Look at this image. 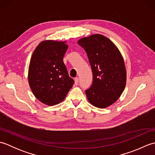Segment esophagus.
<instances>
[{"mask_svg": "<svg viewBox=\"0 0 155 155\" xmlns=\"http://www.w3.org/2000/svg\"><path fill=\"white\" fill-rule=\"evenodd\" d=\"M78 83V78L77 77V78H74V84H75L76 85H77Z\"/></svg>", "mask_w": 155, "mask_h": 155, "instance_id": "34e87169", "label": "esophagus"}]
</instances>
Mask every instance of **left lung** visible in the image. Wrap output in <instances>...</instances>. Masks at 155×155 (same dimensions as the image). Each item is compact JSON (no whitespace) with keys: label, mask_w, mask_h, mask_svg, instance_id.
Returning a JSON list of instances; mask_svg holds the SVG:
<instances>
[{"label":"left lung","mask_w":155,"mask_h":155,"mask_svg":"<svg viewBox=\"0 0 155 155\" xmlns=\"http://www.w3.org/2000/svg\"><path fill=\"white\" fill-rule=\"evenodd\" d=\"M93 71V84L85 93L93 106L104 108L116 102L124 89L127 73L123 57L114 44L101 35L80 39Z\"/></svg>","instance_id":"left-lung-1"}]
</instances>
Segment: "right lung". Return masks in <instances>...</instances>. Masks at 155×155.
Masks as SVG:
<instances>
[{
    "label": "right lung",
    "instance_id": "1",
    "mask_svg": "<svg viewBox=\"0 0 155 155\" xmlns=\"http://www.w3.org/2000/svg\"><path fill=\"white\" fill-rule=\"evenodd\" d=\"M65 42L45 41L36 48L28 68V83L35 97L52 106L63 101L74 84L63 57Z\"/></svg>",
    "mask_w": 155,
    "mask_h": 155
}]
</instances>
